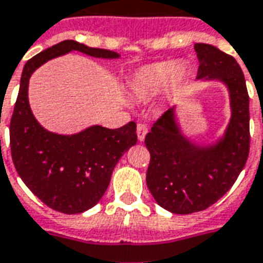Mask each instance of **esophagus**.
<instances>
[{
    "instance_id": "obj_1",
    "label": "esophagus",
    "mask_w": 263,
    "mask_h": 263,
    "mask_svg": "<svg viewBox=\"0 0 263 263\" xmlns=\"http://www.w3.org/2000/svg\"><path fill=\"white\" fill-rule=\"evenodd\" d=\"M146 133H148V126H146V123H144V122H140L137 125V137L140 141H142L144 138H145Z\"/></svg>"
}]
</instances>
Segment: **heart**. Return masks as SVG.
Returning a JSON list of instances; mask_svg holds the SVG:
<instances>
[{
	"mask_svg": "<svg viewBox=\"0 0 263 263\" xmlns=\"http://www.w3.org/2000/svg\"><path fill=\"white\" fill-rule=\"evenodd\" d=\"M184 79V71L180 70L174 60L152 63L133 72L129 79L130 93L138 100H148L159 93L168 82L178 86Z\"/></svg>",
	"mask_w": 263,
	"mask_h": 263,
	"instance_id": "obj_1",
	"label": "heart"
}]
</instances>
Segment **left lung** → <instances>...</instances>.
Segmentation results:
<instances>
[{
    "mask_svg": "<svg viewBox=\"0 0 263 263\" xmlns=\"http://www.w3.org/2000/svg\"><path fill=\"white\" fill-rule=\"evenodd\" d=\"M200 62L197 79L228 86L232 118L217 144L197 146L181 134L174 109L155 122L145 136L151 154L146 185L156 203L174 214L203 211L235 184L250 152V97L239 63L209 44H195Z\"/></svg>",
    "mask_w": 263,
    "mask_h": 263,
    "instance_id": "left-lung-1",
    "label": "left lung"
}]
</instances>
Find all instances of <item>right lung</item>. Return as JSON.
I'll list each match as a JSON object with an SVG mask.
<instances>
[{
    "instance_id": "1",
    "label": "right lung",
    "mask_w": 263,
    "mask_h": 263,
    "mask_svg": "<svg viewBox=\"0 0 263 263\" xmlns=\"http://www.w3.org/2000/svg\"><path fill=\"white\" fill-rule=\"evenodd\" d=\"M71 50L93 58H119L112 50L89 48L67 40L30 59L22 74L9 138L12 160L27 188L50 209L64 214H79L103 197L114 167L137 142V126L134 122L119 129L96 125L81 133L62 136L45 130L36 122L28 104V79L41 64Z\"/></svg>"
}]
</instances>
